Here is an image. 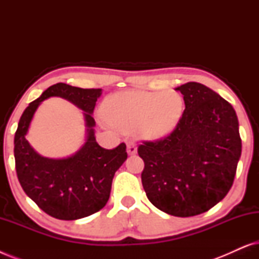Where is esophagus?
I'll list each match as a JSON object with an SVG mask.
<instances>
[{"label":"esophagus","instance_id":"obj_1","mask_svg":"<svg viewBox=\"0 0 259 259\" xmlns=\"http://www.w3.org/2000/svg\"><path fill=\"white\" fill-rule=\"evenodd\" d=\"M138 148H137V145L136 143H133V141H130L128 144H127V153L130 155H134L137 153Z\"/></svg>","mask_w":259,"mask_h":259}]
</instances>
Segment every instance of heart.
<instances>
[{
	"mask_svg": "<svg viewBox=\"0 0 259 259\" xmlns=\"http://www.w3.org/2000/svg\"><path fill=\"white\" fill-rule=\"evenodd\" d=\"M184 108V99L176 91H123L106 99L102 113L120 130H136L144 139L160 140L177 128Z\"/></svg>",
	"mask_w": 259,
	"mask_h": 259,
	"instance_id": "obj_1",
	"label": "heart"
}]
</instances>
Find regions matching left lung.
<instances>
[{"label": "left lung", "instance_id": "obj_1", "mask_svg": "<svg viewBox=\"0 0 259 259\" xmlns=\"http://www.w3.org/2000/svg\"><path fill=\"white\" fill-rule=\"evenodd\" d=\"M185 109L177 128L138 147L148 200L176 217L204 213L231 189L242 153L239 123L225 99L204 84L177 87Z\"/></svg>", "mask_w": 259, "mask_h": 259}]
</instances>
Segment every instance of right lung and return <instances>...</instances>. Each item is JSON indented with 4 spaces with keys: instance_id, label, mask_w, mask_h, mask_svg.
<instances>
[{
    "instance_id": "1",
    "label": "right lung",
    "mask_w": 259,
    "mask_h": 259,
    "mask_svg": "<svg viewBox=\"0 0 259 259\" xmlns=\"http://www.w3.org/2000/svg\"><path fill=\"white\" fill-rule=\"evenodd\" d=\"M101 93V90H83L62 82L53 84L30 102L19 121L14 139L17 178L27 196L54 218L75 221L100 211L108 201L113 177L127 159L123 143L106 150L95 139L92 114ZM52 96L66 98L84 112L87 141L67 158L42 157L25 139L37 107Z\"/></svg>"
}]
</instances>
